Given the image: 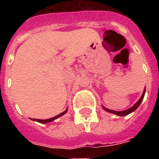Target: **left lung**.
I'll return each instance as SVG.
<instances>
[{"instance_id": "8db88e82", "label": "left lung", "mask_w": 159, "mask_h": 159, "mask_svg": "<svg viewBox=\"0 0 159 159\" xmlns=\"http://www.w3.org/2000/svg\"><path fill=\"white\" fill-rule=\"evenodd\" d=\"M144 93H145V91L143 92V95H142V97H140V99L139 100L138 102L134 105V106H132L131 108L128 109V110H126V111H111V110H109V109H106V108H104V109H105V110H106V111H108V112H110V113H113V114H115V115H117V116H127V115H129V114H130L131 112H133V111H135L136 109L138 108L139 106V105H140V103H141V102H142V101H143V97H144Z\"/></svg>"}]
</instances>
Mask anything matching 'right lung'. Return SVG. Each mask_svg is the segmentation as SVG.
I'll list each match as a JSON object with an SVG mask.
<instances>
[{
  "label": "right lung",
  "instance_id": "1",
  "mask_svg": "<svg viewBox=\"0 0 159 159\" xmlns=\"http://www.w3.org/2000/svg\"><path fill=\"white\" fill-rule=\"evenodd\" d=\"M67 112V110L64 111V112H62V113L59 114V115H57V116H54V117H53V118H50V119H47V120H37V119H34V120L35 121H38V122H39V123H42V124H45V123H48V122H50V121H53L54 120H56V119H57L58 117H60V116H62V115H64L65 113Z\"/></svg>",
  "mask_w": 159,
  "mask_h": 159
}]
</instances>
